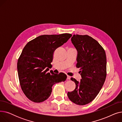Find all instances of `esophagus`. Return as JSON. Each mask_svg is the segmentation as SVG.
<instances>
[{"label": "esophagus", "instance_id": "34e87169", "mask_svg": "<svg viewBox=\"0 0 122 122\" xmlns=\"http://www.w3.org/2000/svg\"><path fill=\"white\" fill-rule=\"evenodd\" d=\"M70 79H71V76H67V80H70Z\"/></svg>", "mask_w": 122, "mask_h": 122}]
</instances>
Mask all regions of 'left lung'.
<instances>
[{
  "mask_svg": "<svg viewBox=\"0 0 122 122\" xmlns=\"http://www.w3.org/2000/svg\"><path fill=\"white\" fill-rule=\"evenodd\" d=\"M71 41L78 52L76 67L80 69L81 79L78 81L71 78L76 88L67 95L74 103L84 105L96 97L103 86L106 77V53L98 41L87 35H74Z\"/></svg>",
  "mask_w": 122,
  "mask_h": 122,
  "instance_id": "1",
  "label": "left lung"
}]
</instances>
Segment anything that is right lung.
I'll list each match as a JSON object with an SVG mask.
<instances>
[{"label": "right lung", "instance_id": "add662e5", "mask_svg": "<svg viewBox=\"0 0 122 122\" xmlns=\"http://www.w3.org/2000/svg\"><path fill=\"white\" fill-rule=\"evenodd\" d=\"M70 34L42 35L29 41L23 49L17 62L19 81L24 93L31 101L46 100L52 86L64 81L66 74L48 73L54 51L72 36Z\"/></svg>", "mask_w": 122, "mask_h": 122}]
</instances>
